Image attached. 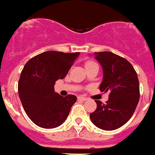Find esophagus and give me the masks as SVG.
I'll return each mask as SVG.
<instances>
[{
    "instance_id": "1",
    "label": "esophagus",
    "mask_w": 155,
    "mask_h": 155,
    "mask_svg": "<svg viewBox=\"0 0 155 155\" xmlns=\"http://www.w3.org/2000/svg\"><path fill=\"white\" fill-rule=\"evenodd\" d=\"M78 99H80V100H82V101L87 100V98H85V97H82V96H79V97H78Z\"/></svg>"
}]
</instances>
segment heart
I'll return each mask as SVG.
<instances>
[{"label":"heart","instance_id":"b5f03b06","mask_svg":"<svg viewBox=\"0 0 155 155\" xmlns=\"http://www.w3.org/2000/svg\"><path fill=\"white\" fill-rule=\"evenodd\" d=\"M95 65H98L97 63L94 61H87L85 62V68H88V67H90V66H95Z\"/></svg>","mask_w":155,"mask_h":155}]
</instances>
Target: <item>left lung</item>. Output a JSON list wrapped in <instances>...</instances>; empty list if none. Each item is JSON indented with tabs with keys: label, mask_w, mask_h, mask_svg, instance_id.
<instances>
[{
	"label": "left lung",
	"mask_w": 155,
	"mask_h": 155,
	"mask_svg": "<svg viewBox=\"0 0 155 155\" xmlns=\"http://www.w3.org/2000/svg\"><path fill=\"white\" fill-rule=\"evenodd\" d=\"M104 70L99 89L109 92L106 104L96 100L97 108L90 119L98 128L113 130L126 124L132 117L140 98V84L135 69L127 59L110 51L94 52Z\"/></svg>",
	"instance_id": "obj_1"
}]
</instances>
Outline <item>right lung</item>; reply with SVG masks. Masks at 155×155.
<instances>
[{
  "mask_svg": "<svg viewBox=\"0 0 155 155\" xmlns=\"http://www.w3.org/2000/svg\"><path fill=\"white\" fill-rule=\"evenodd\" d=\"M79 54L44 51L25 64L18 92L25 113L37 126L55 128L67 118L76 96H61L54 91V84L57 80L66 77Z\"/></svg>",
  "mask_w": 155,
  "mask_h": 155,
  "instance_id": "obj_1",
  "label": "right lung"
}]
</instances>
